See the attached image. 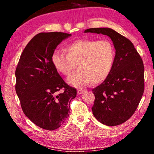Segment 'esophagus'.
Returning a JSON list of instances; mask_svg holds the SVG:
<instances>
[{
  "mask_svg": "<svg viewBox=\"0 0 154 154\" xmlns=\"http://www.w3.org/2000/svg\"><path fill=\"white\" fill-rule=\"evenodd\" d=\"M83 92H84V91L82 90H77V94H78V95L82 94H83Z\"/></svg>",
  "mask_w": 154,
  "mask_h": 154,
  "instance_id": "1",
  "label": "esophagus"
}]
</instances>
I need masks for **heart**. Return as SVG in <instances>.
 I'll return each mask as SVG.
<instances>
[{
  "label": "heart",
  "instance_id": "heart-1",
  "mask_svg": "<svg viewBox=\"0 0 154 154\" xmlns=\"http://www.w3.org/2000/svg\"><path fill=\"white\" fill-rule=\"evenodd\" d=\"M66 51L67 54L54 51L51 62L63 75H69L77 64L79 70L67 79L69 84L76 88L105 80L111 71L116 57L113 44L107 40H78L68 45Z\"/></svg>",
  "mask_w": 154,
  "mask_h": 154
}]
</instances>
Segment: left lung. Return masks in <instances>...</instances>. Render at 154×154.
Listing matches in <instances>:
<instances>
[{
	"label": "left lung",
	"instance_id": "left-lung-1",
	"mask_svg": "<svg viewBox=\"0 0 154 154\" xmlns=\"http://www.w3.org/2000/svg\"><path fill=\"white\" fill-rule=\"evenodd\" d=\"M85 33L102 34L113 41L116 57L108 77L92 90L96 119L109 126L128 120L136 111L144 92V66L129 39L109 28H89Z\"/></svg>",
	"mask_w": 154,
	"mask_h": 154
}]
</instances>
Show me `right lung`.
Instances as JSON below:
<instances>
[{
  "mask_svg": "<svg viewBox=\"0 0 154 154\" xmlns=\"http://www.w3.org/2000/svg\"><path fill=\"white\" fill-rule=\"evenodd\" d=\"M63 32L35 35L21 54L15 70V91L25 116L38 127L54 130L70 113L75 88L68 85L51 62V55L62 41L71 36ZM61 89L64 92L58 94Z\"/></svg>",
  "mask_w": 154,
  "mask_h": 154,
  "instance_id": "1",
  "label": "right lung"
}]
</instances>
